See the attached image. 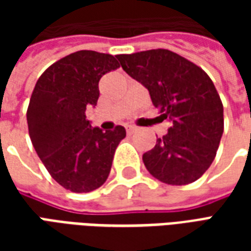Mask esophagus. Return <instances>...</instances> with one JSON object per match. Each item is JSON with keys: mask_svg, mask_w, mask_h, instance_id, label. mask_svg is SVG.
<instances>
[{"mask_svg": "<svg viewBox=\"0 0 251 251\" xmlns=\"http://www.w3.org/2000/svg\"><path fill=\"white\" fill-rule=\"evenodd\" d=\"M134 131H136V126H131V125L126 126V133H127V134H133Z\"/></svg>", "mask_w": 251, "mask_h": 251, "instance_id": "obj_1", "label": "esophagus"}]
</instances>
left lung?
<instances>
[{"label":"left lung","mask_w":251,"mask_h":251,"mask_svg":"<svg viewBox=\"0 0 251 251\" xmlns=\"http://www.w3.org/2000/svg\"><path fill=\"white\" fill-rule=\"evenodd\" d=\"M124 71L149 91L168 133L157 138L142 161L165 184L198 180L215 158L223 134V104L200 67L168 50L117 55Z\"/></svg>","instance_id":"8db88e82"}]
</instances>
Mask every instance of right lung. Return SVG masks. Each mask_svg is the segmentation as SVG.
Listing matches in <instances>:
<instances>
[{
    "mask_svg": "<svg viewBox=\"0 0 251 251\" xmlns=\"http://www.w3.org/2000/svg\"><path fill=\"white\" fill-rule=\"evenodd\" d=\"M118 67L109 53L74 52L47 68L32 93L26 113L30 141L50 175L71 192L103 184L126 136L124 126L102 131L86 120V110L98 102L100 77Z\"/></svg>",
    "mask_w": 251,
    "mask_h": 251,
    "instance_id": "1",
    "label": "right lung"
}]
</instances>
